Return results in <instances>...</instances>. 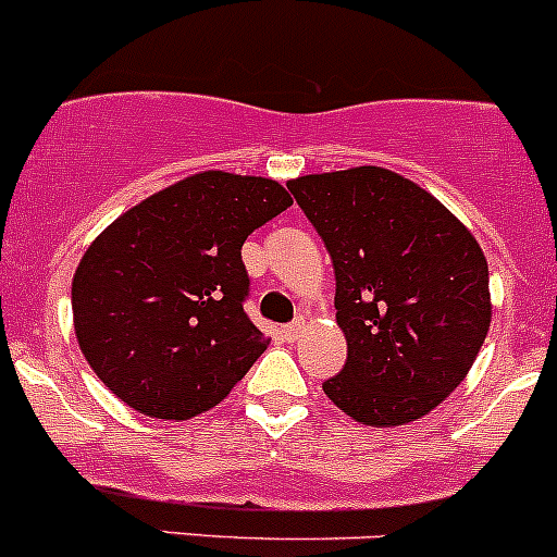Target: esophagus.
<instances>
[{"label": "esophagus", "mask_w": 557, "mask_h": 557, "mask_svg": "<svg viewBox=\"0 0 557 557\" xmlns=\"http://www.w3.org/2000/svg\"><path fill=\"white\" fill-rule=\"evenodd\" d=\"M300 327H304V320L289 322V325L282 327V336L287 338V342H295V338H298V333H300Z\"/></svg>", "instance_id": "34e87169"}]
</instances>
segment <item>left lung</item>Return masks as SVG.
I'll return each mask as SVG.
<instances>
[{"mask_svg": "<svg viewBox=\"0 0 557 557\" xmlns=\"http://www.w3.org/2000/svg\"><path fill=\"white\" fill-rule=\"evenodd\" d=\"M289 194L325 243L347 363L327 399L367 426H399L465 380L490 331V268L457 215L380 166L306 174Z\"/></svg>", "mask_w": 557, "mask_h": 557, "instance_id": "1", "label": "left lung"}]
</instances>
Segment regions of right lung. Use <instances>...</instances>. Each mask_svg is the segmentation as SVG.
Segmentation results:
<instances>
[{"mask_svg":"<svg viewBox=\"0 0 557 557\" xmlns=\"http://www.w3.org/2000/svg\"><path fill=\"white\" fill-rule=\"evenodd\" d=\"M293 205L275 180L202 172L123 213L73 275L78 347L134 410L185 421L219 405L270 338L248 320L246 237Z\"/></svg>","mask_w":557,"mask_h":557,"instance_id":"obj_1","label":"right lung"}]
</instances>
